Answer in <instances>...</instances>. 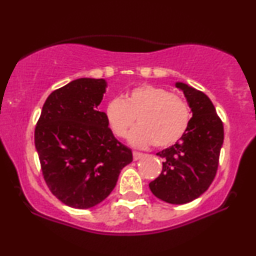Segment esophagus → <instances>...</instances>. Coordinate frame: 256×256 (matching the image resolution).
Here are the masks:
<instances>
[{"label": "esophagus", "instance_id": "1", "mask_svg": "<svg viewBox=\"0 0 256 256\" xmlns=\"http://www.w3.org/2000/svg\"><path fill=\"white\" fill-rule=\"evenodd\" d=\"M143 156H144V155H143V154H141V152H132V158H134V160H141Z\"/></svg>", "mask_w": 256, "mask_h": 256}]
</instances>
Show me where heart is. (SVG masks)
I'll list each match as a JSON object with an SVG mask.
<instances>
[{
	"instance_id": "heart-1",
	"label": "heart",
	"mask_w": 256,
	"mask_h": 256,
	"mask_svg": "<svg viewBox=\"0 0 256 256\" xmlns=\"http://www.w3.org/2000/svg\"><path fill=\"white\" fill-rule=\"evenodd\" d=\"M104 118L118 138H127L138 118V126L129 142L136 148L155 144L168 148L180 142L191 122L188 104L177 94L162 87L141 85L132 88L124 100L115 98L107 104Z\"/></svg>"
}]
</instances>
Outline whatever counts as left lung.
I'll return each instance as SVG.
<instances>
[{
	"label": "left lung",
	"mask_w": 256,
	"mask_h": 256,
	"mask_svg": "<svg viewBox=\"0 0 256 256\" xmlns=\"http://www.w3.org/2000/svg\"><path fill=\"white\" fill-rule=\"evenodd\" d=\"M176 87L186 98L191 122L180 142L156 154L163 158V169L149 188L160 200L180 205L200 197L214 180L224 126L205 93L184 82H176Z\"/></svg>",
	"instance_id": "1"
}]
</instances>
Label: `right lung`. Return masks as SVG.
I'll return each instance as SVG.
<instances>
[{"mask_svg": "<svg viewBox=\"0 0 256 256\" xmlns=\"http://www.w3.org/2000/svg\"><path fill=\"white\" fill-rule=\"evenodd\" d=\"M107 82L80 78L45 101L34 129V146L45 183L70 208H90L104 200L121 170L132 160L98 110Z\"/></svg>", "mask_w": 256, "mask_h": 256, "instance_id": "add662e5", "label": "right lung"}]
</instances>
